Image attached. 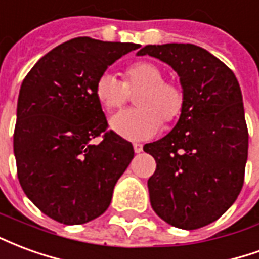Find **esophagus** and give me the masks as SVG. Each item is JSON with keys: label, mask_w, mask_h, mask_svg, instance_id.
Segmentation results:
<instances>
[{"label": "esophagus", "mask_w": 259, "mask_h": 259, "mask_svg": "<svg viewBox=\"0 0 259 259\" xmlns=\"http://www.w3.org/2000/svg\"><path fill=\"white\" fill-rule=\"evenodd\" d=\"M133 148H135V152H137V154L143 151V146H141L140 143H135V144H133Z\"/></svg>", "instance_id": "1"}]
</instances>
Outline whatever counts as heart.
Here are the masks:
<instances>
[{
	"instance_id": "heart-1",
	"label": "heart",
	"mask_w": 259,
	"mask_h": 259,
	"mask_svg": "<svg viewBox=\"0 0 259 259\" xmlns=\"http://www.w3.org/2000/svg\"><path fill=\"white\" fill-rule=\"evenodd\" d=\"M122 83L113 74L102 73L96 83V97L108 111L122 108L129 98V91L136 96L137 108L115 115L111 127L127 140H146L155 136L165 123L178 120L185 108V94L179 85L166 81L159 66L152 62H136L124 70Z\"/></svg>"
}]
</instances>
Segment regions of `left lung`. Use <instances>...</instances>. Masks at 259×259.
<instances>
[{
	"instance_id": "left-lung-1",
	"label": "left lung",
	"mask_w": 259,
	"mask_h": 259,
	"mask_svg": "<svg viewBox=\"0 0 259 259\" xmlns=\"http://www.w3.org/2000/svg\"><path fill=\"white\" fill-rule=\"evenodd\" d=\"M178 73L185 108L168 135L144 146L157 169L148 179L152 209L175 228L193 230L215 222L244 183L248 130L234 73L194 44L146 46Z\"/></svg>"
}]
</instances>
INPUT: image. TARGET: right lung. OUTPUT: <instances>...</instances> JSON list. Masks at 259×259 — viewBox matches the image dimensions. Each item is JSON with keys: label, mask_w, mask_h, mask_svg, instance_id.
<instances>
[{"label": "right lung", "mask_w": 259, "mask_h": 259, "mask_svg": "<svg viewBox=\"0 0 259 259\" xmlns=\"http://www.w3.org/2000/svg\"><path fill=\"white\" fill-rule=\"evenodd\" d=\"M133 42L77 37L51 50L20 85L14 133L18 179L29 200L64 225L96 219L135 157L132 143L107 132L96 83ZM102 133L100 145L91 143Z\"/></svg>", "instance_id": "obj_1"}]
</instances>
